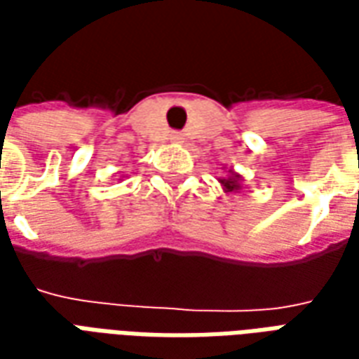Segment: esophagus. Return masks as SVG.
Returning a JSON list of instances; mask_svg holds the SVG:
<instances>
[{
  "label": "esophagus",
  "instance_id": "esophagus-1",
  "mask_svg": "<svg viewBox=\"0 0 359 359\" xmlns=\"http://www.w3.org/2000/svg\"><path fill=\"white\" fill-rule=\"evenodd\" d=\"M169 140H171L172 144H182V142H184V136L180 133H172L171 136H169Z\"/></svg>",
  "mask_w": 359,
  "mask_h": 359
}]
</instances>
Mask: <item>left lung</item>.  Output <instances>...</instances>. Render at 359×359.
I'll list each match as a JSON object with an SVG mask.
<instances>
[{"label": "left lung", "mask_w": 359, "mask_h": 359, "mask_svg": "<svg viewBox=\"0 0 359 359\" xmlns=\"http://www.w3.org/2000/svg\"><path fill=\"white\" fill-rule=\"evenodd\" d=\"M223 169H225V167H223ZM242 180H244L242 179V175H238L234 169H229L225 177L219 179V184L223 187L225 192H234V194H236V192H241L242 190Z\"/></svg>", "instance_id": "8db88e82"}]
</instances>
